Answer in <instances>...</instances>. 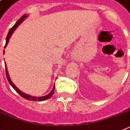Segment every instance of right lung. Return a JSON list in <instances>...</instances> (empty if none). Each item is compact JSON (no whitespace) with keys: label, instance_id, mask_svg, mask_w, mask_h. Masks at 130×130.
Segmentation results:
<instances>
[{"label":"right lung","instance_id":"add662e5","mask_svg":"<svg viewBox=\"0 0 130 130\" xmlns=\"http://www.w3.org/2000/svg\"><path fill=\"white\" fill-rule=\"evenodd\" d=\"M27 17V15H25H25H22V16H21V18H20V20H18L16 23H15V24L14 25H13V27H12L10 29V30H9V32H8V35H7V37H6V44H5V46H4V48H6V46H7L8 43V42H9V40H10V38L11 35H12V33L13 32V31H15V29H16V28L18 27V26L20 25V23H22L23 20H25V18H26ZM5 69H6V77H7L8 81L9 82L10 84L12 86V88H13L14 89V90H15V91H16V92H18V93H19V94H20L21 97H22V98H25V99H27V100H29V101H44V100H46V99H50V98L52 96V95L54 94V90H55V85H54V88H53L52 90V92H50L49 94L46 95H45V96L35 97V96H31V95H27V94H26V93H23V92H22L21 91H20V90H19V89H18L15 85H14V84H13V82L11 81L10 78V76H9L8 73L7 67H6V63H5Z\"/></svg>","mask_w":130,"mask_h":130}]
</instances>
